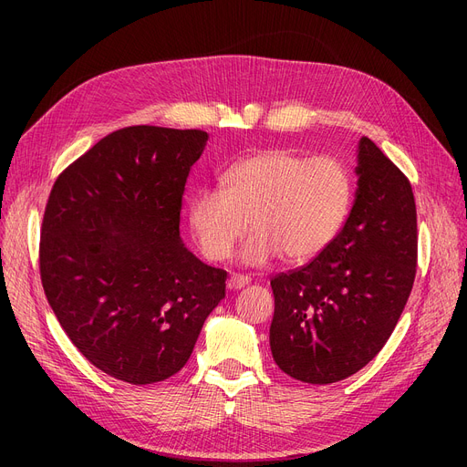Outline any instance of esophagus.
Returning a JSON list of instances; mask_svg holds the SVG:
<instances>
[{
    "label": "esophagus",
    "mask_w": 467,
    "mask_h": 467,
    "mask_svg": "<svg viewBox=\"0 0 467 467\" xmlns=\"http://www.w3.org/2000/svg\"><path fill=\"white\" fill-rule=\"evenodd\" d=\"M248 284H250V278L244 276V275H238V273L231 275V278H229V287L231 289H240V287L248 285Z\"/></svg>",
    "instance_id": "obj_1"
}]
</instances>
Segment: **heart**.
I'll use <instances>...</instances> for the list:
<instances>
[{
	"mask_svg": "<svg viewBox=\"0 0 467 467\" xmlns=\"http://www.w3.org/2000/svg\"><path fill=\"white\" fill-rule=\"evenodd\" d=\"M352 202V178L335 157L299 155L282 147L229 166L219 189L196 191L187 221L196 246L212 261L231 255L248 229L242 263L261 266L284 254L291 263L320 255L338 234Z\"/></svg>",
	"mask_w": 467,
	"mask_h": 467,
	"instance_id": "b5f03b06",
	"label": "heart"
}]
</instances>
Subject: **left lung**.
Listing matches in <instances>:
<instances>
[{
    "label": "left lung",
    "instance_id": "1",
    "mask_svg": "<svg viewBox=\"0 0 467 467\" xmlns=\"http://www.w3.org/2000/svg\"><path fill=\"white\" fill-rule=\"evenodd\" d=\"M356 174L354 206L329 248L271 280L273 358L308 384L338 382L369 363L396 329L416 276L409 178L367 136Z\"/></svg>",
    "mask_w": 467,
    "mask_h": 467
}]
</instances>
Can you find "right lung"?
I'll return each mask as SVG.
<instances>
[{
  "label": "right lung",
  "instance_id": "obj_1",
  "mask_svg": "<svg viewBox=\"0 0 467 467\" xmlns=\"http://www.w3.org/2000/svg\"><path fill=\"white\" fill-rule=\"evenodd\" d=\"M208 134L115 130L57 178L43 213L39 275L78 350L106 375L145 386L187 363L227 271L180 238L191 166Z\"/></svg>",
  "mask_w": 467,
  "mask_h": 467
}]
</instances>
